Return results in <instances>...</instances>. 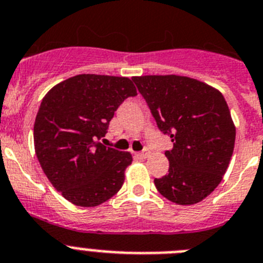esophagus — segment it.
<instances>
[{"label": "esophagus", "instance_id": "obj_1", "mask_svg": "<svg viewBox=\"0 0 263 263\" xmlns=\"http://www.w3.org/2000/svg\"><path fill=\"white\" fill-rule=\"evenodd\" d=\"M136 156L137 157H140V158H146L149 156V151H143V152H139V153H136Z\"/></svg>", "mask_w": 263, "mask_h": 263}]
</instances>
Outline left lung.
<instances>
[{
  "label": "left lung",
  "instance_id": "8db88e82",
  "mask_svg": "<svg viewBox=\"0 0 263 263\" xmlns=\"http://www.w3.org/2000/svg\"><path fill=\"white\" fill-rule=\"evenodd\" d=\"M162 134L170 135L169 173L156 178L170 202L191 205L207 198L223 179L236 140V127L223 94L186 76L132 77Z\"/></svg>",
  "mask_w": 263,
  "mask_h": 263
}]
</instances>
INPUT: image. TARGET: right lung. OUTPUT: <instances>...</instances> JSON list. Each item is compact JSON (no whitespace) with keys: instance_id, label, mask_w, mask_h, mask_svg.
<instances>
[{"instance_id":"right-lung-1","label":"right lung","mask_w":263,"mask_h":263,"mask_svg":"<svg viewBox=\"0 0 263 263\" xmlns=\"http://www.w3.org/2000/svg\"><path fill=\"white\" fill-rule=\"evenodd\" d=\"M136 94L128 77L77 74L44 96L34 124L35 153L52 186L73 204L96 207L123 186L131 153L99 140L120 103Z\"/></svg>"}]
</instances>
